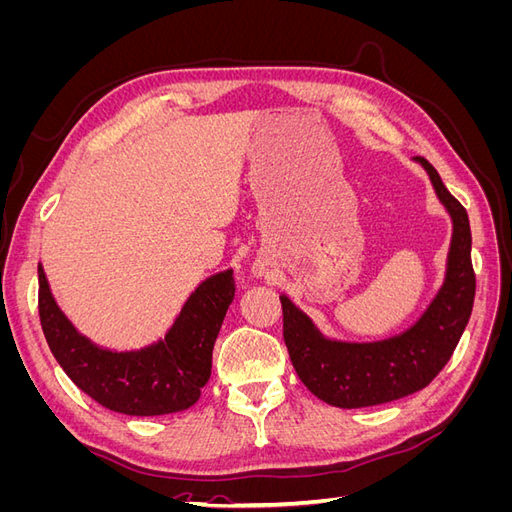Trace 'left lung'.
Listing matches in <instances>:
<instances>
[{
	"instance_id": "obj_1",
	"label": "left lung",
	"mask_w": 512,
	"mask_h": 512,
	"mask_svg": "<svg viewBox=\"0 0 512 512\" xmlns=\"http://www.w3.org/2000/svg\"><path fill=\"white\" fill-rule=\"evenodd\" d=\"M438 198L453 218L446 282L425 316L404 335L378 344H342L324 339L309 318L286 297L282 301L284 342L301 382L324 404L367 408L408 397L436 378L451 359L470 320L476 275L468 213L446 190L438 170L425 158Z\"/></svg>"
}]
</instances>
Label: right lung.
I'll use <instances>...</instances> for the list:
<instances>
[{
    "label": "right lung",
    "instance_id": "1",
    "mask_svg": "<svg viewBox=\"0 0 512 512\" xmlns=\"http://www.w3.org/2000/svg\"><path fill=\"white\" fill-rule=\"evenodd\" d=\"M232 299V271L213 275L183 305L164 342L138 352H108L74 331L38 267V314L57 363L100 406L132 416L181 412L196 404L211 376L213 344Z\"/></svg>",
    "mask_w": 512,
    "mask_h": 512
}]
</instances>
